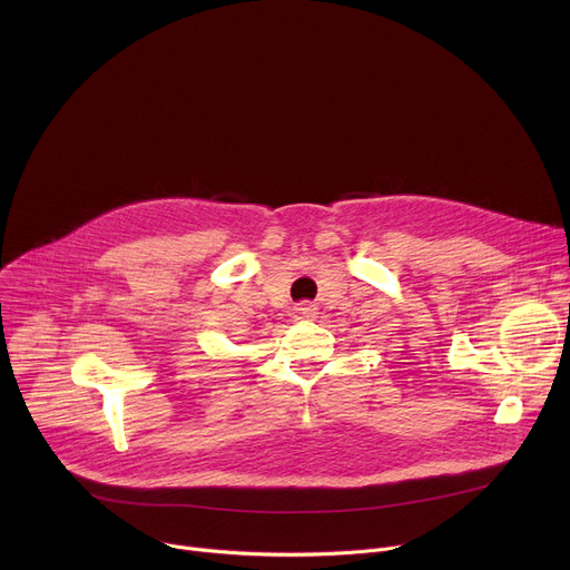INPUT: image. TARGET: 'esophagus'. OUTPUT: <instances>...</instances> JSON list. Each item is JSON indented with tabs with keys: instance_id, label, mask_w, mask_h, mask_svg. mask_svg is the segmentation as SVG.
<instances>
[{
	"instance_id": "obj_1",
	"label": "esophagus",
	"mask_w": 570,
	"mask_h": 570,
	"mask_svg": "<svg viewBox=\"0 0 570 570\" xmlns=\"http://www.w3.org/2000/svg\"><path fill=\"white\" fill-rule=\"evenodd\" d=\"M293 316L301 318V321H312V318H316V307H312V305H297L293 309Z\"/></svg>"
}]
</instances>
